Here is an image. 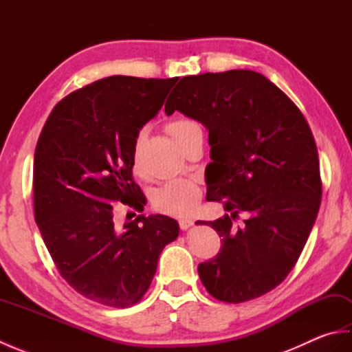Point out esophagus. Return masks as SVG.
I'll return each mask as SVG.
<instances>
[{"label": "esophagus", "instance_id": "esophagus-1", "mask_svg": "<svg viewBox=\"0 0 352 352\" xmlns=\"http://www.w3.org/2000/svg\"><path fill=\"white\" fill-rule=\"evenodd\" d=\"M178 226H180L182 230H188V228H190L193 226V221L189 219V218H184V219L178 221Z\"/></svg>", "mask_w": 352, "mask_h": 352}]
</instances>
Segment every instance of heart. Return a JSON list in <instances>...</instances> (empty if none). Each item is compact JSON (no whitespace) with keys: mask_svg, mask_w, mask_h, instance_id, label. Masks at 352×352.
I'll return each instance as SVG.
<instances>
[{"mask_svg":"<svg viewBox=\"0 0 352 352\" xmlns=\"http://www.w3.org/2000/svg\"><path fill=\"white\" fill-rule=\"evenodd\" d=\"M199 129V125L192 121V119H177L168 124L166 130L174 138L178 144L183 140L186 134L192 130ZM140 144L142 139L138 138L134 140L133 151H131V164L133 170L140 174L142 169V155H140ZM203 197V190L199 186L186 178H177L162 184L159 189L153 193V206L157 212L170 216H186L195 210L198 203Z\"/></svg>","mask_w":352,"mask_h":352,"instance_id":"heart-1","label":"heart"}]
</instances>
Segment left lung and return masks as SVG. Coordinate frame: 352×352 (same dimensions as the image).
<instances>
[{"label":"left lung","mask_w":352,"mask_h":352,"mask_svg":"<svg viewBox=\"0 0 352 352\" xmlns=\"http://www.w3.org/2000/svg\"><path fill=\"white\" fill-rule=\"evenodd\" d=\"M208 129L207 201L230 214L206 223L221 250L198 265L201 283L223 302L267 294L296 265L322 197L318 148L301 110L265 76L248 69L180 80L164 104ZM243 212L242 226H235Z\"/></svg>","instance_id":"1"}]
</instances>
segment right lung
I'll return each mask as SVG.
<instances>
[{
    "label": "right lung",
    "instance_id": "right-lung-1",
    "mask_svg": "<svg viewBox=\"0 0 352 352\" xmlns=\"http://www.w3.org/2000/svg\"><path fill=\"white\" fill-rule=\"evenodd\" d=\"M177 80L94 81L56 104L37 140L33 204L43 242L66 283L109 307L144 298L163 248L180 231L164 214L133 213L122 227L115 218L119 207L142 212L146 203L133 180V145Z\"/></svg>",
    "mask_w": 352,
    "mask_h": 352
}]
</instances>
